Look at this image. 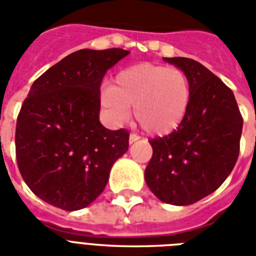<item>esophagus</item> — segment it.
<instances>
[{
    "label": "esophagus",
    "instance_id": "obj_1",
    "mask_svg": "<svg viewBox=\"0 0 256 256\" xmlns=\"http://www.w3.org/2000/svg\"><path fill=\"white\" fill-rule=\"evenodd\" d=\"M138 140H140V136H136V134H130V136H128V142H130V144H134V142H136Z\"/></svg>",
    "mask_w": 256,
    "mask_h": 256
}]
</instances>
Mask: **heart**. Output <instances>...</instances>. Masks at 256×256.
I'll return each instance as SVG.
<instances>
[{
  "label": "heart",
  "instance_id": "1",
  "mask_svg": "<svg viewBox=\"0 0 256 256\" xmlns=\"http://www.w3.org/2000/svg\"><path fill=\"white\" fill-rule=\"evenodd\" d=\"M191 100L190 81L180 69L138 64L120 70L100 92V104L114 124L134 116L152 136H168L180 126Z\"/></svg>",
  "mask_w": 256,
  "mask_h": 256
}]
</instances>
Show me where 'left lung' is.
Here are the masks:
<instances>
[{"mask_svg":"<svg viewBox=\"0 0 256 256\" xmlns=\"http://www.w3.org/2000/svg\"><path fill=\"white\" fill-rule=\"evenodd\" d=\"M164 60L186 74L191 100L176 130L148 140L152 156L144 179L160 200L187 206L214 192L230 175L243 118L231 88L202 64L184 57Z\"/></svg>","mask_w":256,"mask_h":256,"instance_id":"left-lung-1","label":"left lung"}]
</instances>
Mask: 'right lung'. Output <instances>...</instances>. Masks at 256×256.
Returning <instances> with one entry per match:
<instances>
[{
    "instance_id": "obj_1",
    "label": "right lung",
    "mask_w": 256,
    "mask_h": 256,
    "mask_svg": "<svg viewBox=\"0 0 256 256\" xmlns=\"http://www.w3.org/2000/svg\"><path fill=\"white\" fill-rule=\"evenodd\" d=\"M128 53L78 50L30 88L17 118L16 156L26 184L52 206L66 211L88 206L128 152V130L100 124V88L106 72Z\"/></svg>"
}]
</instances>
